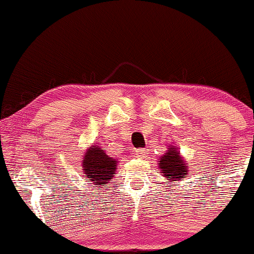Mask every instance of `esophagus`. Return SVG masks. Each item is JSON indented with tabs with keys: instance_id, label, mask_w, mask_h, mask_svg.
<instances>
[{
	"instance_id": "obj_1",
	"label": "esophagus",
	"mask_w": 254,
	"mask_h": 254,
	"mask_svg": "<svg viewBox=\"0 0 254 254\" xmlns=\"http://www.w3.org/2000/svg\"><path fill=\"white\" fill-rule=\"evenodd\" d=\"M135 156H136L137 158H146V156H147V150H146V148H137V150L135 151Z\"/></svg>"
}]
</instances>
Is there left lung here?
Wrapping results in <instances>:
<instances>
[{
    "label": "left lung",
    "mask_w": 254,
    "mask_h": 254,
    "mask_svg": "<svg viewBox=\"0 0 254 254\" xmlns=\"http://www.w3.org/2000/svg\"><path fill=\"white\" fill-rule=\"evenodd\" d=\"M158 168L165 176L166 181H170V183L181 182L183 178H187L188 175V166L183 156L181 155V151L177 146L172 145L168 146V150L166 151L165 155L161 156L158 161Z\"/></svg>",
    "instance_id": "1"
}]
</instances>
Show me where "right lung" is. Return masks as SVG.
<instances>
[{
    "mask_svg": "<svg viewBox=\"0 0 254 254\" xmlns=\"http://www.w3.org/2000/svg\"><path fill=\"white\" fill-rule=\"evenodd\" d=\"M117 165L118 160L107 155L106 148L97 145L88 146L82 158V171L86 176V181L96 187L108 184L114 178Z\"/></svg>",
    "mask_w": 254,
    "mask_h": 254,
    "instance_id": "obj_1",
    "label": "right lung"
}]
</instances>
